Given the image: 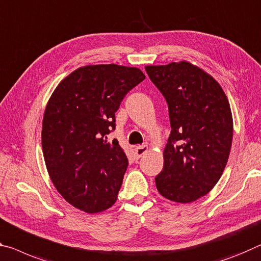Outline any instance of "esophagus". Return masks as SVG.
<instances>
[{
  "label": "esophagus",
  "mask_w": 261,
  "mask_h": 261,
  "mask_svg": "<svg viewBox=\"0 0 261 261\" xmlns=\"http://www.w3.org/2000/svg\"><path fill=\"white\" fill-rule=\"evenodd\" d=\"M147 150H148L147 145H140V146H137L135 148V153H136V155L138 156V158H140V156H142L144 153L147 152Z\"/></svg>",
  "instance_id": "1"
}]
</instances>
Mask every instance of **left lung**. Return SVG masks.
<instances>
[{
  "mask_svg": "<svg viewBox=\"0 0 261 261\" xmlns=\"http://www.w3.org/2000/svg\"><path fill=\"white\" fill-rule=\"evenodd\" d=\"M145 69L167 102L172 127L156 189L168 200L189 203L214 188L229 159L233 135L229 101L212 75L188 61Z\"/></svg>",
  "mask_w": 261,
  "mask_h": 261,
  "instance_id": "left-lung-1",
  "label": "left lung"
}]
</instances>
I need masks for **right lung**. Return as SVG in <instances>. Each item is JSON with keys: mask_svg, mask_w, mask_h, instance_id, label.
I'll return each mask as SVG.
<instances>
[{"mask_svg": "<svg viewBox=\"0 0 261 261\" xmlns=\"http://www.w3.org/2000/svg\"><path fill=\"white\" fill-rule=\"evenodd\" d=\"M144 79L137 67L84 66L49 97L41 129L45 164L58 192L82 212H105L117 200L129 163L108 135L123 98Z\"/></svg>", "mask_w": 261, "mask_h": 261, "instance_id": "add662e5", "label": "right lung"}]
</instances>
